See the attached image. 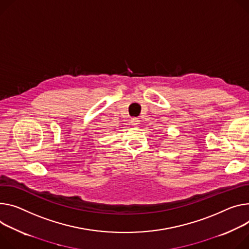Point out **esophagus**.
Wrapping results in <instances>:
<instances>
[{"mask_svg":"<svg viewBox=\"0 0 249 249\" xmlns=\"http://www.w3.org/2000/svg\"><path fill=\"white\" fill-rule=\"evenodd\" d=\"M131 124L134 125V126L139 125V119L138 118H132L131 119Z\"/></svg>","mask_w":249,"mask_h":249,"instance_id":"obj_1","label":"esophagus"}]
</instances>
